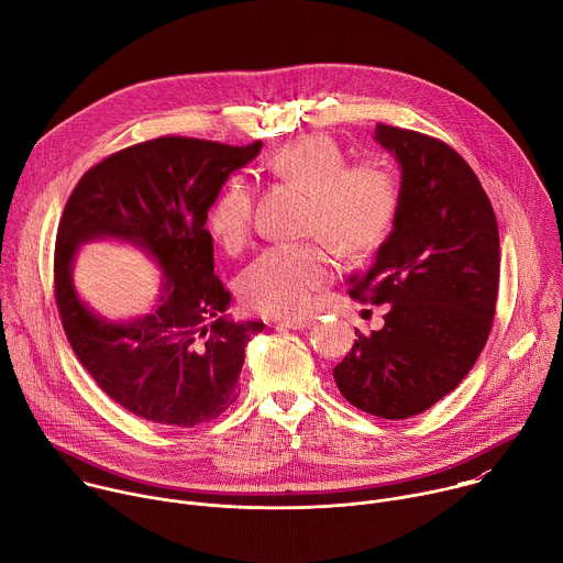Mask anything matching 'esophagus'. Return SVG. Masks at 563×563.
<instances>
[{"label": "esophagus", "instance_id": "esophagus-1", "mask_svg": "<svg viewBox=\"0 0 563 563\" xmlns=\"http://www.w3.org/2000/svg\"><path fill=\"white\" fill-rule=\"evenodd\" d=\"M311 323H313L311 316H294V318L280 320V325H285V328H289V330H305V328H309Z\"/></svg>", "mask_w": 563, "mask_h": 563}]
</instances>
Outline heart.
Returning a JSON list of instances; mask_svg holds the SVG:
<instances>
[{
  "label": "heart",
  "mask_w": 563,
  "mask_h": 563,
  "mask_svg": "<svg viewBox=\"0 0 563 563\" xmlns=\"http://www.w3.org/2000/svg\"><path fill=\"white\" fill-rule=\"evenodd\" d=\"M274 178L307 191L305 231L316 233L343 256L376 250L398 211L394 174L376 163L347 165V155L330 135L294 140L267 159ZM254 220V191L233 176L209 207L207 227L227 252L243 247ZM334 274V263L318 243L267 247L240 276L238 289L247 307L267 316L302 313L313 294Z\"/></svg>",
  "instance_id": "1"
}]
</instances>
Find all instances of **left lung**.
<instances>
[{"mask_svg": "<svg viewBox=\"0 0 563 563\" xmlns=\"http://www.w3.org/2000/svg\"><path fill=\"white\" fill-rule=\"evenodd\" d=\"M400 167L398 211L352 296L389 305L334 367L341 394L380 419H410L448 396L484 350L499 289V229L465 159L430 135L376 124Z\"/></svg>", "mask_w": 563, "mask_h": 563, "instance_id": "8db88e82", "label": "left lung"}]
</instances>
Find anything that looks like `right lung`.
Returning <instances> with one entry per match:
<instances>
[{
  "instance_id": "right-lung-1",
  "label": "right lung",
  "mask_w": 563,
  "mask_h": 563,
  "mask_svg": "<svg viewBox=\"0 0 563 563\" xmlns=\"http://www.w3.org/2000/svg\"><path fill=\"white\" fill-rule=\"evenodd\" d=\"M261 148V140L229 146L155 137L89 169L64 207L53 269L66 339L93 380L140 419L194 428L240 394L245 347L265 325L227 316L231 294L213 276L205 222L227 178ZM93 239H120L158 265L164 280L148 314L111 321L76 294L71 263Z\"/></svg>"
}]
</instances>
